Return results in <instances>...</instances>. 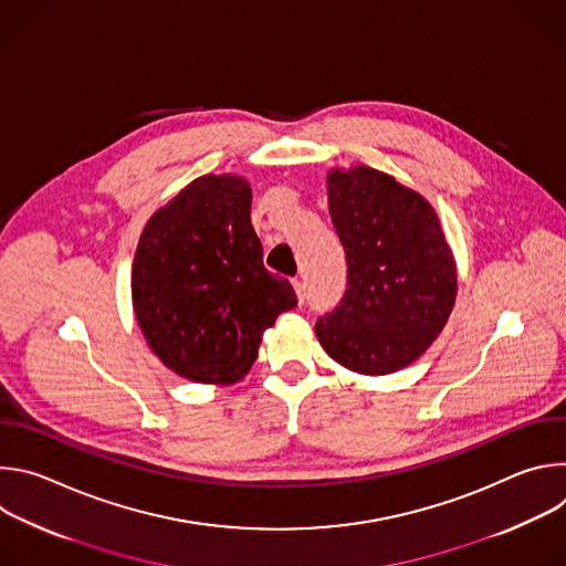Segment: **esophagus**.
<instances>
[{
  "instance_id": "1",
  "label": "esophagus",
  "mask_w": 566,
  "mask_h": 566,
  "mask_svg": "<svg viewBox=\"0 0 566 566\" xmlns=\"http://www.w3.org/2000/svg\"><path fill=\"white\" fill-rule=\"evenodd\" d=\"M293 286H295V293H297L300 304H304V300H306V282H304L302 277H295V280H293Z\"/></svg>"
}]
</instances>
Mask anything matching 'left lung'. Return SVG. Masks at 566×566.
Listing matches in <instances>:
<instances>
[{"label":"left lung","mask_w":566,"mask_h":566,"mask_svg":"<svg viewBox=\"0 0 566 566\" xmlns=\"http://www.w3.org/2000/svg\"><path fill=\"white\" fill-rule=\"evenodd\" d=\"M327 192L347 289L317 317L315 336L352 371H398L437 340L454 306L457 271L439 217L419 192L365 166L332 170Z\"/></svg>","instance_id":"8db88e82"}]
</instances>
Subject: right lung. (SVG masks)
<instances>
[{
  "instance_id": "1",
  "label": "right lung",
  "mask_w": 566,
  "mask_h": 566,
  "mask_svg": "<svg viewBox=\"0 0 566 566\" xmlns=\"http://www.w3.org/2000/svg\"><path fill=\"white\" fill-rule=\"evenodd\" d=\"M251 186L206 175L156 210L132 266V300L151 352L195 382L230 385L258 358L262 334L297 304L264 269Z\"/></svg>"
}]
</instances>
